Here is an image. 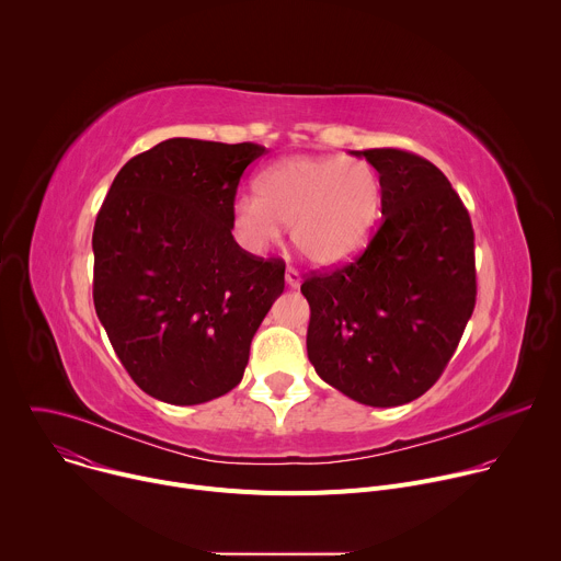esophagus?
Here are the masks:
<instances>
[{"mask_svg": "<svg viewBox=\"0 0 561 561\" xmlns=\"http://www.w3.org/2000/svg\"><path fill=\"white\" fill-rule=\"evenodd\" d=\"M299 284H301L299 273H297L293 266H288V268H286V286H288V288H299Z\"/></svg>", "mask_w": 561, "mask_h": 561, "instance_id": "obj_1", "label": "esophagus"}]
</instances>
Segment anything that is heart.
<instances>
[{
    "label": "heart",
    "mask_w": 561,
    "mask_h": 561,
    "mask_svg": "<svg viewBox=\"0 0 561 561\" xmlns=\"http://www.w3.org/2000/svg\"><path fill=\"white\" fill-rule=\"evenodd\" d=\"M257 195H239L230 210L237 242L264 253L290 224L295 249L314 266L348 262L368 239L381 206L377 171L364 159L295 154L260 173Z\"/></svg>",
    "instance_id": "1"
}]
</instances>
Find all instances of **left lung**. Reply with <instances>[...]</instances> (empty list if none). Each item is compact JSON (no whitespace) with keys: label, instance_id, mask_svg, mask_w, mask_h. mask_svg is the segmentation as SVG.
<instances>
[{"label":"left lung","instance_id":"left-lung-1","mask_svg":"<svg viewBox=\"0 0 561 561\" xmlns=\"http://www.w3.org/2000/svg\"><path fill=\"white\" fill-rule=\"evenodd\" d=\"M379 173L381 224L353 264L308 277V359L359 404L413 402L442 375L474 308L468 210L428 159L353 150Z\"/></svg>","mask_w":561,"mask_h":561}]
</instances>
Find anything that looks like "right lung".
<instances>
[{"label":"right lung","mask_w":561,"mask_h":561,"mask_svg":"<svg viewBox=\"0 0 561 561\" xmlns=\"http://www.w3.org/2000/svg\"><path fill=\"white\" fill-rule=\"evenodd\" d=\"M257 144L173 137L117 173L93 230V299L133 381L195 407L244 377L251 342L284 293V266L232 237L237 184Z\"/></svg>","instance_id":"add662e5"}]
</instances>
